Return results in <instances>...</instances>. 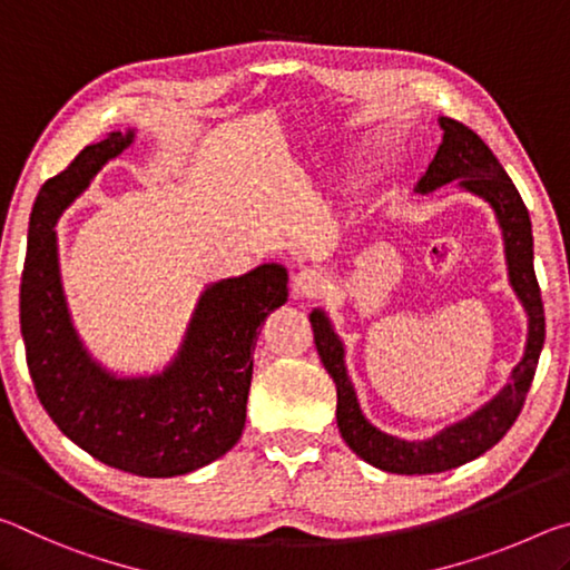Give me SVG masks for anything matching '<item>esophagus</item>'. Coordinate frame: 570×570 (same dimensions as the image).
I'll return each mask as SVG.
<instances>
[{
	"label": "esophagus",
	"instance_id": "obj_1",
	"mask_svg": "<svg viewBox=\"0 0 570 570\" xmlns=\"http://www.w3.org/2000/svg\"><path fill=\"white\" fill-rule=\"evenodd\" d=\"M325 291V277L318 269L305 267L293 277V297H318Z\"/></svg>",
	"mask_w": 570,
	"mask_h": 570
}]
</instances>
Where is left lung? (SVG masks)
<instances>
[{"label": "left lung", "mask_w": 570, "mask_h": 570, "mask_svg": "<svg viewBox=\"0 0 570 570\" xmlns=\"http://www.w3.org/2000/svg\"><path fill=\"white\" fill-rule=\"evenodd\" d=\"M444 130L442 144L429 164L426 174L416 181V194H429L444 184L460 181V189L484 199L495 212V219L505 245V265L512 293L518 295L522 311L528 315L525 351L515 368L510 371L508 384L502 386L488 404L478 412L460 419L429 440L409 442L401 436L381 432L361 412L356 389H353L346 371V348L333 323L321 307L311 313L315 335V348L325 371L331 373L335 391H338V432L346 444L363 462L394 474H434L460 468L464 462L478 460L490 446H495L508 429L515 424L528 389L533 384L535 366L546 341V315L540 287L533 269V227L530 214L502 164L490 151L488 144L460 120L440 116Z\"/></svg>", "instance_id": "obj_1"}]
</instances>
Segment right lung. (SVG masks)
Segmentation results:
<instances>
[{"instance_id":"right-lung-1","label":"right lung","mask_w":570,"mask_h":570,"mask_svg":"<svg viewBox=\"0 0 570 570\" xmlns=\"http://www.w3.org/2000/svg\"><path fill=\"white\" fill-rule=\"evenodd\" d=\"M136 130L86 146L37 194L20 287L27 366L45 412L80 450L138 478H176L237 444L259 325L287 303V269L265 263L204 287L164 371L118 376L82 346L65 301L55 224Z\"/></svg>"}]
</instances>
